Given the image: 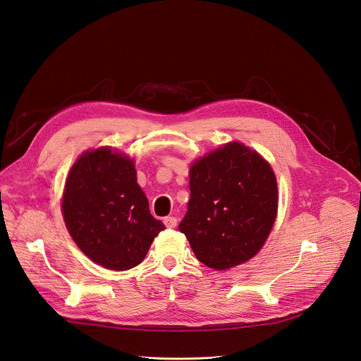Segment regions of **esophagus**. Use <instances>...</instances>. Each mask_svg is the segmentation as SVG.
Here are the masks:
<instances>
[{"instance_id": "obj_1", "label": "esophagus", "mask_w": 361, "mask_h": 361, "mask_svg": "<svg viewBox=\"0 0 361 361\" xmlns=\"http://www.w3.org/2000/svg\"><path fill=\"white\" fill-rule=\"evenodd\" d=\"M164 225L167 226L169 229L176 228V225H178V219H176V217H165V219H164Z\"/></svg>"}]
</instances>
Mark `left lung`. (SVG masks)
Wrapping results in <instances>:
<instances>
[{
  "label": "left lung",
  "mask_w": 361,
  "mask_h": 361,
  "mask_svg": "<svg viewBox=\"0 0 361 361\" xmlns=\"http://www.w3.org/2000/svg\"><path fill=\"white\" fill-rule=\"evenodd\" d=\"M190 191L179 231L204 266L237 267L266 245L278 216V183L257 150L231 141L194 159Z\"/></svg>",
  "instance_id": "obj_1"
}]
</instances>
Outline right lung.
<instances>
[{"label":"right lung","mask_w":361,"mask_h":361,"mask_svg":"<svg viewBox=\"0 0 361 361\" xmlns=\"http://www.w3.org/2000/svg\"><path fill=\"white\" fill-rule=\"evenodd\" d=\"M62 216L85 255L115 271L142 262L165 229L150 214L133 158L109 145L87 149L75 159L65 180Z\"/></svg>","instance_id":"1"}]
</instances>
